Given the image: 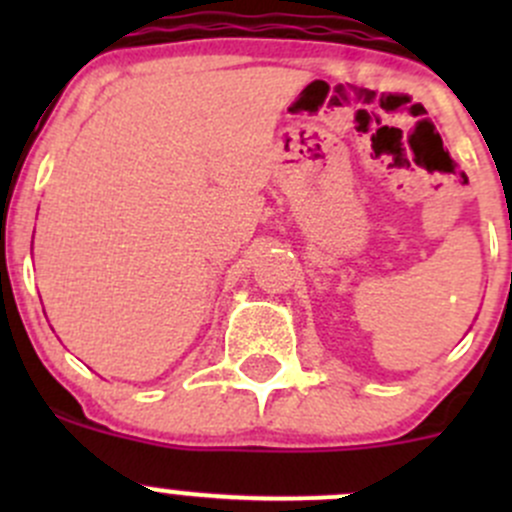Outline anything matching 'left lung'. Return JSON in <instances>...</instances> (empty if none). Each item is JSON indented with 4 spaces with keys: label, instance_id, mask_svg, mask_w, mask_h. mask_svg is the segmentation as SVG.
<instances>
[{
    "label": "left lung",
    "instance_id": "1",
    "mask_svg": "<svg viewBox=\"0 0 512 512\" xmlns=\"http://www.w3.org/2000/svg\"><path fill=\"white\" fill-rule=\"evenodd\" d=\"M510 235H512V232H510Z\"/></svg>",
    "mask_w": 512,
    "mask_h": 512
}]
</instances>
